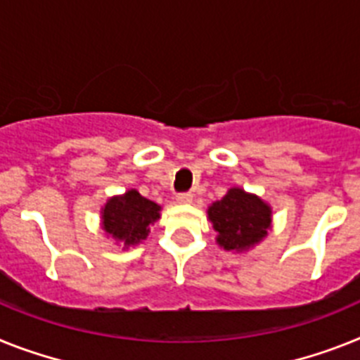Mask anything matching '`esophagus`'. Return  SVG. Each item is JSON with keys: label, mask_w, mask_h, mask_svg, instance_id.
Wrapping results in <instances>:
<instances>
[{"label": "esophagus", "mask_w": 360, "mask_h": 360, "mask_svg": "<svg viewBox=\"0 0 360 360\" xmlns=\"http://www.w3.org/2000/svg\"><path fill=\"white\" fill-rule=\"evenodd\" d=\"M175 199H177V203L186 205V203H192V199H194V195L190 194V192H181V194L175 195Z\"/></svg>", "instance_id": "1"}]
</instances>
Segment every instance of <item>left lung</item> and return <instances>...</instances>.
<instances>
[{
  "label": "left lung",
  "instance_id": "8db88e82",
  "mask_svg": "<svg viewBox=\"0 0 360 360\" xmlns=\"http://www.w3.org/2000/svg\"><path fill=\"white\" fill-rule=\"evenodd\" d=\"M208 217L217 231V243L225 250H243L267 236L271 208L259 198L241 188H231L208 208Z\"/></svg>",
  "mask_w": 360,
  "mask_h": 360
}]
</instances>
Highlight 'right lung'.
I'll return each instance as SVG.
<instances>
[{
  "instance_id": "add662e5",
  "label": "right lung",
  "mask_w": 360,
  "mask_h": 360,
  "mask_svg": "<svg viewBox=\"0 0 360 360\" xmlns=\"http://www.w3.org/2000/svg\"><path fill=\"white\" fill-rule=\"evenodd\" d=\"M159 205L143 198L137 190H129L105 203L102 210V225L115 240L122 241L124 247L137 245L148 236V226L159 219Z\"/></svg>"
}]
</instances>
